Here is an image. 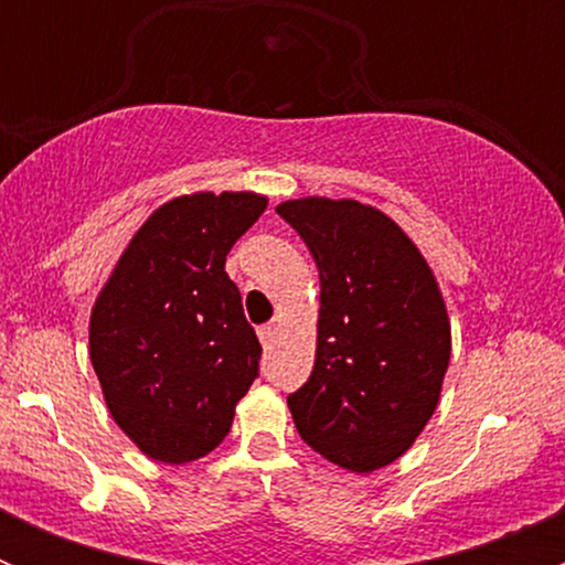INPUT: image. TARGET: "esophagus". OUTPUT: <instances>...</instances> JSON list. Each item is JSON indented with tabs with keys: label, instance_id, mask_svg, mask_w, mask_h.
I'll return each mask as SVG.
<instances>
[{
	"label": "esophagus",
	"instance_id": "1",
	"mask_svg": "<svg viewBox=\"0 0 565 565\" xmlns=\"http://www.w3.org/2000/svg\"><path fill=\"white\" fill-rule=\"evenodd\" d=\"M276 333H278L276 324H265V328H259V341H262V347H270L273 341H276Z\"/></svg>",
	"mask_w": 565,
	"mask_h": 565
}]
</instances>
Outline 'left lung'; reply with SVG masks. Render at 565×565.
Listing matches in <instances>:
<instances>
[{
	"instance_id": "obj_1",
	"label": "left lung",
	"mask_w": 565,
	"mask_h": 565,
	"mask_svg": "<svg viewBox=\"0 0 565 565\" xmlns=\"http://www.w3.org/2000/svg\"><path fill=\"white\" fill-rule=\"evenodd\" d=\"M319 267L315 372L287 404L333 465L372 472L409 451L440 402L451 319L407 232L355 199L278 204Z\"/></svg>"
}]
</instances>
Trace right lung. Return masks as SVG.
Listing matches in <instances>:
<instances>
[{
    "instance_id": "obj_1",
    "label": "right lung",
    "mask_w": 565,
    "mask_h": 565,
    "mask_svg": "<svg viewBox=\"0 0 565 565\" xmlns=\"http://www.w3.org/2000/svg\"><path fill=\"white\" fill-rule=\"evenodd\" d=\"M265 207L254 191L169 199L95 300L89 361L114 424L145 457L185 465L221 446L259 374V339L224 265Z\"/></svg>"
}]
</instances>
